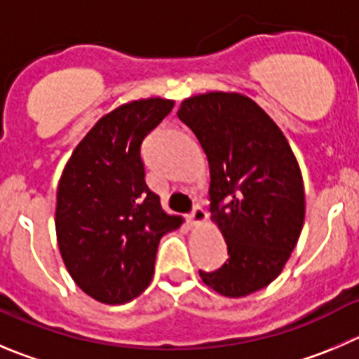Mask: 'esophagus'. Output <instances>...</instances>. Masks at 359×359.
I'll return each instance as SVG.
<instances>
[{
    "mask_svg": "<svg viewBox=\"0 0 359 359\" xmlns=\"http://www.w3.org/2000/svg\"><path fill=\"white\" fill-rule=\"evenodd\" d=\"M206 218H208L206 211H204L201 206H196V210H194L192 215H190V222H192L194 227H199V225L206 224Z\"/></svg>",
    "mask_w": 359,
    "mask_h": 359,
    "instance_id": "1",
    "label": "esophagus"
}]
</instances>
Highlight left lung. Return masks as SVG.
Masks as SVG:
<instances>
[{"mask_svg": "<svg viewBox=\"0 0 359 359\" xmlns=\"http://www.w3.org/2000/svg\"><path fill=\"white\" fill-rule=\"evenodd\" d=\"M177 118L192 128L210 165L211 222L227 243L217 271H199L225 298H245L282 273L305 222L299 163L284 132L247 95L185 98Z\"/></svg>", "mask_w": 359, "mask_h": 359, "instance_id": "8db88e82", "label": "left lung"}]
</instances>
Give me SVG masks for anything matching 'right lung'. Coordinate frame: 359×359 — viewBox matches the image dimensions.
<instances>
[{"label":"right lung","instance_id":"add662e5","mask_svg":"<svg viewBox=\"0 0 359 359\" xmlns=\"http://www.w3.org/2000/svg\"><path fill=\"white\" fill-rule=\"evenodd\" d=\"M174 107L139 98L102 116L75 146L56 196V238L68 273L105 305L137 298L155 273L163 234L183 220L162 210L144 182L141 142Z\"/></svg>","mask_w":359,"mask_h":359}]
</instances>
